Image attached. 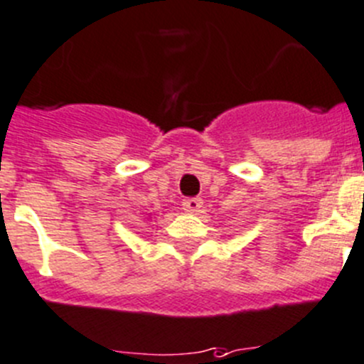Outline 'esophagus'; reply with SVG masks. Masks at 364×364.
<instances>
[{
	"instance_id": "esophagus-1",
	"label": "esophagus",
	"mask_w": 364,
	"mask_h": 364,
	"mask_svg": "<svg viewBox=\"0 0 364 364\" xmlns=\"http://www.w3.org/2000/svg\"><path fill=\"white\" fill-rule=\"evenodd\" d=\"M200 208H203V200H200L199 197H188V199L183 200V210H185L186 213H197Z\"/></svg>"
}]
</instances>
